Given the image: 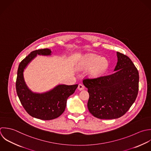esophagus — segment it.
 Listing matches in <instances>:
<instances>
[{
    "label": "esophagus",
    "mask_w": 151,
    "mask_h": 151,
    "mask_svg": "<svg viewBox=\"0 0 151 151\" xmlns=\"http://www.w3.org/2000/svg\"><path fill=\"white\" fill-rule=\"evenodd\" d=\"M84 86L82 85V84H79L78 85V89L79 90V91H82L84 89Z\"/></svg>",
    "instance_id": "esophagus-1"
}]
</instances>
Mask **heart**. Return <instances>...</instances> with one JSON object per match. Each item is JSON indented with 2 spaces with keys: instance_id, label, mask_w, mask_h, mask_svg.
<instances>
[{
  "instance_id": "heart-1",
  "label": "heart",
  "mask_w": 151,
  "mask_h": 151,
  "mask_svg": "<svg viewBox=\"0 0 151 151\" xmlns=\"http://www.w3.org/2000/svg\"><path fill=\"white\" fill-rule=\"evenodd\" d=\"M82 68H91L89 74L93 77H98L104 74L109 67L108 60L105 58H102L96 55L91 54L83 57L80 62Z\"/></svg>"
}]
</instances>
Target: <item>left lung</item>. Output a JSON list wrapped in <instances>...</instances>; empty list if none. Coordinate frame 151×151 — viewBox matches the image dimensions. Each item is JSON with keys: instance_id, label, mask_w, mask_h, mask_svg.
Returning a JSON list of instances; mask_svg holds the SVG:
<instances>
[{"instance_id": "left-lung-1", "label": "left lung", "mask_w": 151, "mask_h": 151, "mask_svg": "<svg viewBox=\"0 0 151 151\" xmlns=\"http://www.w3.org/2000/svg\"><path fill=\"white\" fill-rule=\"evenodd\" d=\"M118 62L112 74L86 78L88 108L95 117L101 119L119 118L134 103L139 90V72L130 58L117 52Z\"/></svg>"}]
</instances>
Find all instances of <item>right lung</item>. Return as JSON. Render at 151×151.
Wrapping results in <instances>:
<instances>
[{
    "mask_svg": "<svg viewBox=\"0 0 151 151\" xmlns=\"http://www.w3.org/2000/svg\"><path fill=\"white\" fill-rule=\"evenodd\" d=\"M37 55H50L51 50L47 48L34 50L21 61L17 69L16 92L24 109L31 116L42 120H52L63 113L68 97L75 92L78 85H59L43 93L32 92L25 83L23 71Z\"/></svg>",
    "mask_w": 151,
    "mask_h": 151,
    "instance_id": "add662e5",
    "label": "right lung"
}]
</instances>
